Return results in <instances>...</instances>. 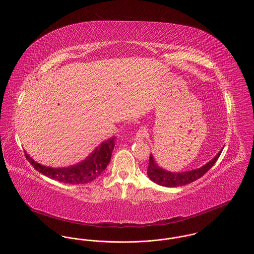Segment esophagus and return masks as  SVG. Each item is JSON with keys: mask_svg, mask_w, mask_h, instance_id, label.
Returning <instances> with one entry per match:
<instances>
[{"mask_svg": "<svg viewBox=\"0 0 254 254\" xmlns=\"http://www.w3.org/2000/svg\"><path fill=\"white\" fill-rule=\"evenodd\" d=\"M146 135H147V130H146V128H145V127H141V128H139V130H138L137 133H136L134 140H135V141L140 142V141H142V140L145 138Z\"/></svg>", "mask_w": 254, "mask_h": 254, "instance_id": "34e87169", "label": "esophagus"}]
</instances>
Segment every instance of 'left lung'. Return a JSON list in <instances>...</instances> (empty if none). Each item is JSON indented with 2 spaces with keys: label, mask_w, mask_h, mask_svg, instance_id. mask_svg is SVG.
I'll return each mask as SVG.
<instances>
[{
  "label": "left lung",
  "mask_w": 254,
  "mask_h": 254,
  "mask_svg": "<svg viewBox=\"0 0 254 254\" xmlns=\"http://www.w3.org/2000/svg\"><path fill=\"white\" fill-rule=\"evenodd\" d=\"M221 152H222V149H221V151L218 152V154L215 157L213 158L211 161H209L207 164H205V166H203L202 168L192 169V170L186 171V172H179V173L170 172V171H167L165 169L159 168L152 154H150L146 173L151 181L156 183L160 186H164V187H168V188H175V187H179V186H185L187 184L192 183V182L196 181L197 179L201 178L204 174H205V172H207L209 169H211L212 166L217 161L219 156L221 155Z\"/></svg>",
  "instance_id": "left-lung-1"
}]
</instances>
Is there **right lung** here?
I'll use <instances>...</instances> for the list:
<instances>
[{"label": "right lung", "instance_id": "1", "mask_svg": "<svg viewBox=\"0 0 254 254\" xmlns=\"http://www.w3.org/2000/svg\"><path fill=\"white\" fill-rule=\"evenodd\" d=\"M115 141L116 137L112 136L107 141L103 142L99 146H97L94 151H92V153L83 162L68 168L54 169L45 167L35 162L25 151L24 155L26 160H28V162L37 171L47 177H49L50 179L64 184H85L95 180L107 169L111 159Z\"/></svg>", "mask_w": 254, "mask_h": 254}]
</instances>
